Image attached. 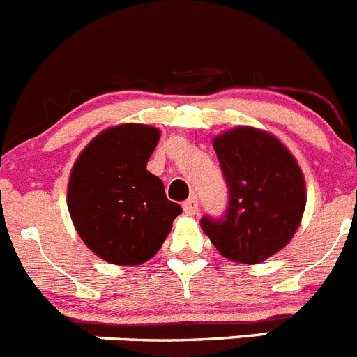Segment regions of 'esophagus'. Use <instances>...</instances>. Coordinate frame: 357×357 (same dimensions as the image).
<instances>
[{
  "label": "esophagus",
  "mask_w": 357,
  "mask_h": 357,
  "mask_svg": "<svg viewBox=\"0 0 357 357\" xmlns=\"http://www.w3.org/2000/svg\"><path fill=\"white\" fill-rule=\"evenodd\" d=\"M197 206H199L197 197H190V199H187L183 203V212L187 213V215H194V213L197 212Z\"/></svg>",
  "instance_id": "obj_1"
}]
</instances>
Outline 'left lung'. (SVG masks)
<instances>
[{
  "instance_id": "obj_1",
  "label": "left lung",
  "mask_w": 357,
  "mask_h": 357,
  "mask_svg": "<svg viewBox=\"0 0 357 357\" xmlns=\"http://www.w3.org/2000/svg\"><path fill=\"white\" fill-rule=\"evenodd\" d=\"M228 187L221 219L203 217L201 228L217 252L243 264H259L289 243L305 210V181L278 138L255 127H235L213 138Z\"/></svg>"
}]
</instances>
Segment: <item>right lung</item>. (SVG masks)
I'll return each mask as SVG.
<instances>
[{"mask_svg": "<svg viewBox=\"0 0 357 357\" xmlns=\"http://www.w3.org/2000/svg\"><path fill=\"white\" fill-rule=\"evenodd\" d=\"M160 131L120 123L95 136L77 158L68 210L77 234L105 262L138 266L153 259L181 213L163 183L147 170Z\"/></svg>", "mask_w": 357, "mask_h": 357, "instance_id": "obj_1", "label": "right lung"}]
</instances>
